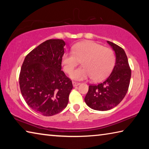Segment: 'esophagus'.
Masks as SVG:
<instances>
[{
  "instance_id": "1",
  "label": "esophagus",
  "mask_w": 149,
  "mask_h": 149,
  "mask_svg": "<svg viewBox=\"0 0 149 149\" xmlns=\"http://www.w3.org/2000/svg\"><path fill=\"white\" fill-rule=\"evenodd\" d=\"M72 84H73V86H74V87H76V86H78V85H79L80 84H79V83H78V82H76V81H73Z\"/></svg>"
}]
</instances>
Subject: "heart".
<instances>
[{"label": "heart", "instance_id": "heart-1", "mask_svg": "<svg viewBox=\"0 0 149 149\" xmlns=\"http://www.w3.org/2000/svg\"><path fill=\"white\" fill-rule=\"evenodd\" d=\"M73 51L65 52L62 57L64 71L70 74L82 61L83 67L70 74L75 80L93 78L100 81L107 77L114 66L116 57L113 50L92 41L77 42L72 47Z\"/></svg>", "mask_w": 149, "mask_h": 149}]
</instances>
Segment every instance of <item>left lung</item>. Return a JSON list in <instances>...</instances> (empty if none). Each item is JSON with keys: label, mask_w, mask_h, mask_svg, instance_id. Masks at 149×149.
<instances>
[{"label": "left lung", "mask_w": 149, "mask_h": 149, "mask_svg": "<svg viewBox=\"0 0 149 149\" xmlns=\"http://www.w3.org/2000/svg\"><path fill=\"white\" fill-rule=\"evenodd\" d=\"M116 53V64L111 74L104 81L90 85L85 102L93 110L107 111L119 104L129 88L131 71L127 57L122 47L107 41Z\"/></svg>", "instance_id": "8db88e82"}]
</instances>
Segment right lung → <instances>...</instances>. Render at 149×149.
Segmentation results:
<instances>
[{
	"mask_svg": "<svg viewBox=\"0 0 149 149\" xmlns=\"http://www.w3.org/2000/svg\"><path fill=\"white\" fill-rule=\"evenodd\" d=\"M65 42L49 39L25 58L19 76L22 97L27 105L45 116L58 114L67 107L73 88L62 69Z\"/></svg>",
	"mask_w": 149,
	"mask_h": 149,
	"instance_id": "1",
	"label": "right lung"
}]
</instances>
